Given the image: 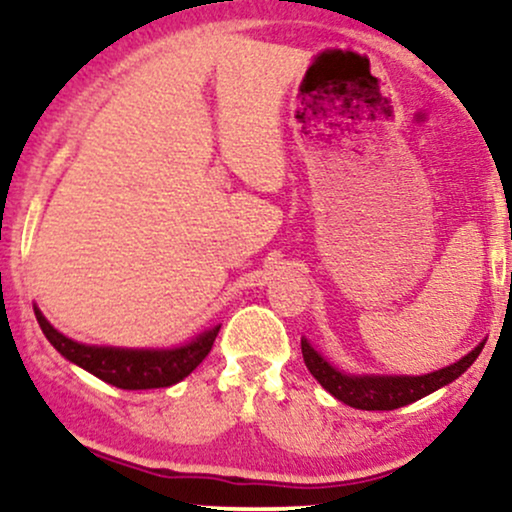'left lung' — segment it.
<instances>
[{"label": "left lung", "mask_w": 512, "mask_h": 512, "mask_svg": "<svg viewBox=\"0 0 512 512\" xmlns=\"http://www.w3.org/2000/svg\"><path fill=\"white\" fill-rule=\"evenodd\" d=\"M484 350V342H479L470 354L460 362L443 366L434 374L424 376H350L330 366L326 359L318 354L309 342L302 340V354L306 369L311 376L328 390L333 398H338L345 405L357 407V410H398V407L410 405V402L422 400L424 395L448 386L455 378L465 374Z\"/></svg>", "instance_id": "1"}]
</instances>
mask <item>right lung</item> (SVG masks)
Wrapping results in <instances>:
<instances>
[{
    "label": "right lung",
    "instance_id": "1",
    "mask_svg": "<svg viewBox=\"0 0 512 512\" xmlns=\"http://www.w3.org/2000/svg\"><path fill=\"white\" fill-rule=\"evenodd\" d=\"M35 318H38L45 338L64 359L122 390L167 388L179 383L208 357L220 330V326L210 328L186 345L172 347V350H124V347L83 345V342L66 338L40 314L38 306H35Z\"/></svg>",
    "mask_w": 512,
    "mask_h": 512
}]
</instances>
